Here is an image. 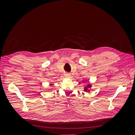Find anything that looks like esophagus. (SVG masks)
I'll return each instance as SVG.
<instances>
[{"label": "esophagus", "mask_w": 135, "mask_h": 135, "mask_svg": "<svg viewBox=\"0 0 135 135\" xmlns=\"http://www.w3.org/2000/svg\"><path fill=\"white\" fill-rule=\"evenodd\" d=\"M65 76L67 77V78H69V77L70 76V75L69 74H65Z\"/></svg>", "instance_id": "34e87169"}]
</instances>
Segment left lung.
<instances>
[{"label":"left lung","mask_w":135,"mask_h":135,"mask_svg":"<svg viewBox=\"0 0 135 135\" xmlns=\"http://www.w3.org/2000/svg\"><path fill=\"white\" fill-rule=\"evenodd\" d=\"M92 87V84L90 83H87L86 86H85L84 87V90L85 92H90V90H89V89Z\"/></svg>","instance_id":"1"}]
</instances>
